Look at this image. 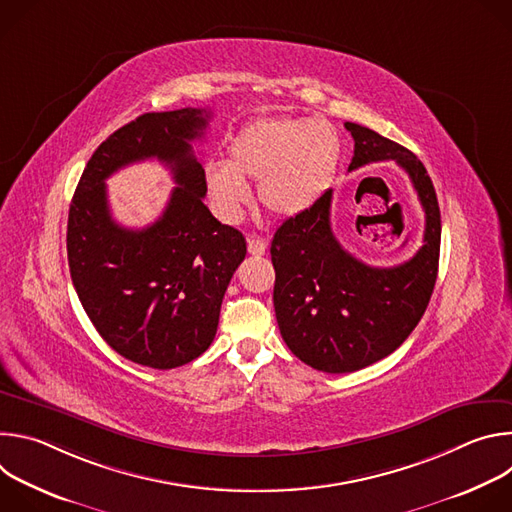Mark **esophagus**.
<instances>
[{"label":"esophagus","mask_w":512,"mask_h":512,"mask_svg":"<svg viewBox=\"0 0 512 512\" xmlns=\"http://www.w3.org/2000/svg\"><path fill=\"white\" fill-rule=\"evenodd\" d=\"M247 249H249V253H251V255L259 257V255H263V253H265L267 243H265L263 239H259V237H253V239H249V241H247Z\"/></svg>","instance_id":"34e87169"}]
</instances>
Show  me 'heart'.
<instances>
[{
  "label": "heart",
  "mask_w": 512,
  "mask_h": 512,
  "mask_svg": "<svg viewBox=\"0 0 512 512\" xmlns=\"http://www.w3.org/2000/svg\"><path fill=\"white\" fill-rule=\"evenodd\" d=\"M340 150V137L326 121L257 119L231 139L227 164L204 168L206 190L227 221L239 218L251 200L245 182H259V200L269 214L298 216L330 190Z\"/></svg>",
  "instance_id": "obj_1"
}]
</instances>
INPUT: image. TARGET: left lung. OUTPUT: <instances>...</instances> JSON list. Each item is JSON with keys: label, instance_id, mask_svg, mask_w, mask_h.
Instances as JSON below:
<instances>
[{"label": "left lung", "instance_id": "1", "mask_svg": "<svg viewBox=\"0 0 512 512\" xmlns=\"http://www.w3.org/2000/svg\"><path fill=\"white\" fill-rule=\"evenodd\" d=\"M354 139L348 172L395 160L411 178L425 212L421 249L395 267L352 257L330 227L332 190L275 231L273 306L281 338L322 373H352L389 356L421 320L440 263L442 218L425 166L403 145L346 121Z\"/></svg>", "mask_w": 512, "mask_h": 512}]
</instances>
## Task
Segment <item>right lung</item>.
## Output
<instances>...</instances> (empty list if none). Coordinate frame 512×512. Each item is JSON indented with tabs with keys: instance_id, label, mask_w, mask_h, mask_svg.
Listing matches in <instances>:
<instances>
[{
	"instance_id": "add662e5",
	"label": "right lung",
	"mask_w": 512,
	"mask_h": 512,
	"mask_svg": "<svg viewBox=\"0 0 512 512\" xmlns=\"http://www.w3.org/2000/svg\"><path fill=\"white\" fill-rule=\"evenodd\" d=\"M210 111L143 113L111 133L91 156L68 210L66 253L72 285L101 334L121 356L176 369L214 340L225 291L247 255L243 233L221 225L204 204V168L192 141ZM156 157L177 188L150 228L117 226L104 180L119 167Z\"/></svg>"
}]
</instances>
